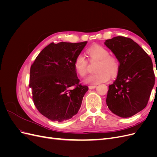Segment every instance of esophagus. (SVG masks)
Listing matches in <instances>:
<instances>
[{
    "mask_svg": "<svg viewBox=\"0 0 157 157\" xmlns=\"http://www.w3.org/2000/svg\"><path fill=\"white\" fill-rule=\"evenodd\" d=\"M96 87H97L96 85H93V86H88L89 89H94L95 88H96Z\"/></svg>",
    "mask_w": 157,
    "mask_h": 157,
    "instance_id": "34e87169",
    "label": "esophagus"
}]
</instances>
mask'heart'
I'll list each match as a JSON object with an SVG mask.
<instances>
[{"mask_svg":"<svg viewBox=\"0 0 157 157\" xmlns=\"http://www.w3.org/2000/svg\"><path fill=\"white\" fill-rule=\"evenodd\" d=\"M91 60H98L97 73L89 75L84 80V82L90 84H98L106 82L115 77L120 69V61L117 57L110 55V52L105 46L95 44L86 50ZM88 62L82 54L78 55L74 61L75 70L80 77H84L88 73Z\"/></svg>","mask_w":157,"mask_h":157,"instance_id":"1","label":"heart"}]
</instances>
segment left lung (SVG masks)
I'll use <instances>...</instances> for the list:
<instances>
[{
    "label": "left lung",
    "instance_id": "obj_1",
    "mask_svg": "<svg viewBox=\"0 0 157 157\" xmlns=\"http://www.w3.org/2000/svg\"><path fill=\"white\" fill-rule=\"evenodd\" d=\"M105 44L120 61L117 79L109 86L107 105L115 115L130 117L143 110L148 103L155 81L153 62L130 38L115 36L106 40Z\"/></svg>",
    "mask_w": 157,
    "mask_h": 157
}]
</instances>
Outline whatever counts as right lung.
<instances>
[{
  "label": "right lung",
  "mask_w": 157,
  "mask_h": 157,
  "mask_svg": "<svg viewBox=\"0 0 157 157\" xmlns=\"http://www.w3.org/2000/svg\"><path fill=\"white\" fill-rule=\"evenodd\" d=\"M87 41L52 42L31 65L29 88L37 110L52 121L62 122L75 115L88 87L80 84L74 61Z\"/></svg>",
  "instance_id": "obj_1"
}]
</instances>
